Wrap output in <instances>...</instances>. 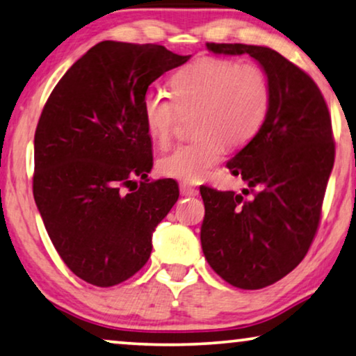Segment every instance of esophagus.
Masks as SVG:
<instances>
[{
    "instance_id": "1",
    "label": "esophagus",
    "mask_w": 356,
    "mask_h": 356,
    "mask_svg": "<svg viewBox=\"0 0 356 356\" xmlns=\"http://www.w3.org/2000/svg\"><path fill=\"white\" fill-rule=\"evenodd\" d=\"M179 193H181V196H197V188H194V186H191V184H188V183H181L179 184Z\"/></svg>"
}]
</instances>
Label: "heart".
<instances>
[{
  "instance_id": "obj_1",
  "label": "heart",
  "mask_w": 356,
  "mask_h": 356,
  "mask_svg": "<svg viewBox=\"0 0 356 356\" xmlns=\"http://www.w3.org/2000/svg\"><path fill=\"white\" fill-rule=\"evenodd\" d=\"M170 87L173 99L159 90L145 92L140 111L145 129L159 145L170 143L178 113H196V139L159 160L160 173L184 183L206 178L222 159L225 145L236 149L250 143L264 123L272 99L264 67L213 56H202L181 67Z\"/></svg>"
}]
</instances>
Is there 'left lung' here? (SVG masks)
<instances>
[{"label": "left lung", "mask_w": 356, "mask_h": 356, "mask_svg": "<svg viewBox=\"0 0 356 356\" xmlns=\"http://www.w3.org/2000/svg\"><path fill=\"white\" fill-rule=\"evenodd\" d=\"M207 50L246 53L270 81L264 123L227 162L232 175L257 193L245 199L201 186V245L209 266L238 289H264L303 261L318 230L335 157L330 115L314 81L272 48L207 43Z\"/></svg>", "instance_id": "obj_1"}]
</instances>
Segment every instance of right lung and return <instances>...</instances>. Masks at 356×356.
<instances>
[{
    "mask_svg": "<svg viewBox=\"0 0 356 356\" xmlns=\"http://www.w3.org/2000/svg\"><path fill=\"white\" fill-rule=\"evenodd\" d=\"M189 58L155 43L100 42L43 106L33 199L58 254L87 284L113 286L133 277L178 201L175 179H147L152 143L140 102L155 79Z\"/></svg>",
    "mask_w": 356,
    "mask_h": 356,
    "instance_id": "right-lung-1",
    "label": "right lung"
}]
</instances>
